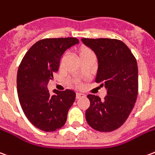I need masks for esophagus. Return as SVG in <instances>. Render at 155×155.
<instances>
[{
	"label": "esophagus",
	"instance_id": "34e87169",
	"mask_svg": "<svg viewBox=\"0 0 155 155\" xmlns=\"http://www.w3.org/2000/svg\"><path fill=\"white\" fill-rule=\"evenodd\" d=\"M84 94H82V93H80V92H78V93H76V99H80V98L83 97Z\"/></svg>",
	"mask_w": 155,
	"mask_h": 155
}]
</instances>
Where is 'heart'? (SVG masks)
Instances as JSON below:
<instances>
[{
	"label": "heart",
	"instance_id": "b5f03b06",
	"mask_svg": "<svg viewBox=\"0 0 155 155\" xmlns=\"http://www.w3.org/2000/svg\"><path fill=\"white\" fill-rule=\"evenodd\" d=\"M89 52H92V51H89V50H84V51H81V55H83V54H86V53H89Z\"/></svg>",
	"mask_w": 155,
	"mask_h": 155
}]
</instances>
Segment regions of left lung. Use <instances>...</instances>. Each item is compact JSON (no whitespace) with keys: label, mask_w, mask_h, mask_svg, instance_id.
I'll list each match as a JSON object with an SVG mask.
<instances>
[{"label":"left lung","mask_w":155,"mask_h":155,"mask_svg":"<svg viewBox=\"0 0 155 155\" xmlns=\"http://www.w3.org/2000/svg\"><path fill=\"white\" fill-rule=\"evenodd\" d=\"M81 41L96 54L95 82L104 85L107 91L103 101L88 94L91 105L85 111V119L94 130L110 132L125 122L136 101L137 61L126 45L119 40L82 38Z\"/></svg>","instance_id":"left-lung-1"}]
</instances>
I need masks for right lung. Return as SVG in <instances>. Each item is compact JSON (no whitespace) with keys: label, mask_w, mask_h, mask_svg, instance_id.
I'll return each instance as SVG.
<instances>
[{"label":"right lung","mask_w":155,"mask_h":155,"mask_svg":"<svg viewBox=\"0 0 155 155\" xmlns=\"http://www.w3.org/2000/svg\"><path fill=\"white\" fill-rule=\"evenodd\" d=\"M79 44L74 37L44 39L37 41L26 52L17 72V94L23 112L30 122L45 132L55 131L64 125L68 111L75 100L71 90L47 89L53 73L67 49Z\"/></svg>","instance_id":"1"}]
</instances>
